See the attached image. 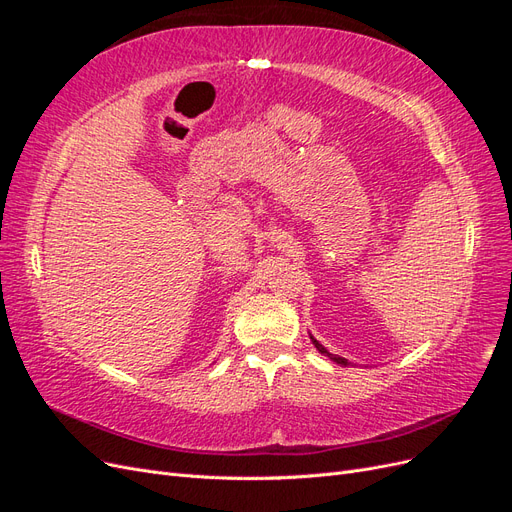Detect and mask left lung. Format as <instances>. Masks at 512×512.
Wrapping results in <instances>:
<instances>
[{
	"mask_svg": "<svg viewBox=\"0 0 512 512\" xmlns=\"http://www.w3.org/2000/svg\"><path fill=\"white\" fill-rule=\"evenodd\" d=\"M312 342H314V346H316V348H318L322 354H329L327 350H324V346H322V344H318V342H316L314 337H312ZM329 356H331V359H333L335 363H339V365H348V361H346V359H342V356H333V354H329Z\"/></svg>",
	"mask_w": 512,
	"mask_h": 512,
	"instance_id": "8db88e82",
	"label": "left lung"
}]
</instances>
